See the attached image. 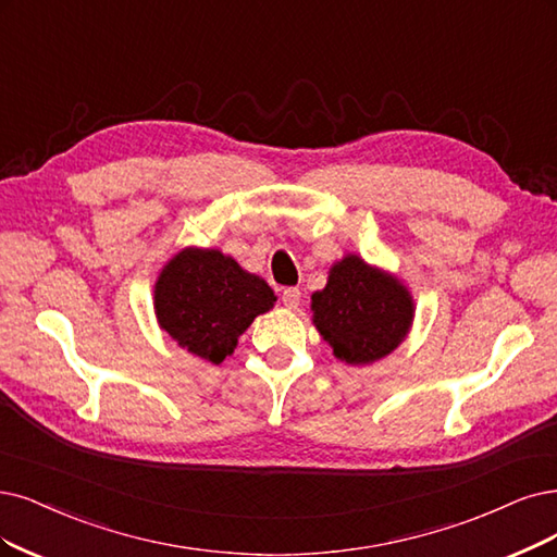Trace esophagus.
<instances>
[{
	"instance_id": "obj_1",
	"label": "esophagus",
	"mask_w": 557,
	"mask_h": 557,
	"mask_svg": "<svg viewBox=\"0 0 557 557\" xmlns=\"http://www.w3.org/2000/svg\"><path fill=\"white\" fill-rule=\"evenodd\" d=\"M282 305L286 307V310H296V307L300 305V289H296V286L284 289L282 292Z\"/></svg>"
}]
</instances>
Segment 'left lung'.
<instances>
[{
  "mask_svg": "<svg viewBox=\"0 0 557 557\" xmlns=\"http://www.w3.org/2000/svg\"><path fill=\"white\" fill-rule=\"evenodd\" d=\"M314 325L335 358L369 364L393 354L413 323V298L381 268L346 255L331 268L325 289L312 294Z\"/></svg>",
  "mask_w": 557,
  "mask_h": 557,
  "instance_id": "left-lung-1",
  "label": "left lung"
}]
</instances>
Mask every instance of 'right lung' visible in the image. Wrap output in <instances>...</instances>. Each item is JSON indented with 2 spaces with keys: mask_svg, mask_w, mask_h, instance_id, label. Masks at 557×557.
Returning a JSON list of instances; mask_svg holds the SVG:
<instances>
[{
  "mask_svg": "<svg viewBox=\"0 0 557 557\" xmlns=\"http://www.w3.org/2000/svg\"><path fill=\"white\" fill-rule=\"evenodd\" d=\"M275 300L265 280L220 250L201 247L181 250L162 268L153 292L162 331L213 364L234 354L238 337Z\"/></svg>",
  "mask_w": 557,
  "mask_h": 557,
  "instance_id": "right-lung-1",
  "label": "right lung"
}]
</instances>
